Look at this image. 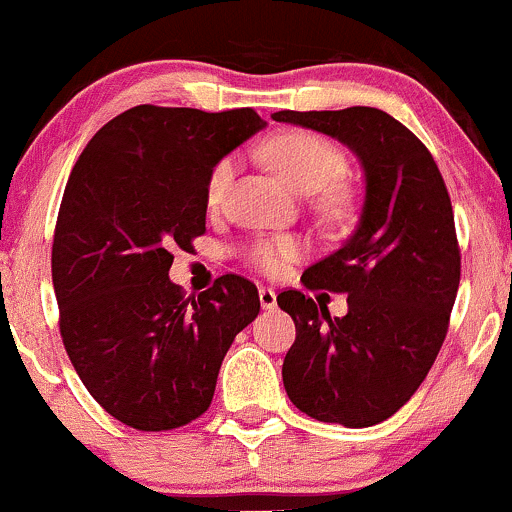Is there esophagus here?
<instances>
[{
  "instance_id": "1",
  "label": "esophagus",
  "mask_w": 512,
  "mask_h": 512,
  "mask_svg": "<svg viewBox=\"0 0 512 512\" xmlns=\"http://www.w3.org/2000/svg\"><path fill=\"white\" fill-rule=\"evenodd\" d=\"M260 303L265 311H272L274 306H277V291L269 289V286H262L260 289Z\"/></svg>"
}]
</instances>
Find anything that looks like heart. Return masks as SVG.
<instances>
[{
    "label": "heart",
    "instance_id": "b5f03b06",
    "mask_svg": "<svg viewBox=\"0 0 512 512\" xmlns=\"http://www.w3.org/2000/svg\"><path fill=\"white\" fill-rule=\"evenodd\" d=\"M262 155L272 165V170L299 194H316L345 172V157L330 140L316 136L308 131H286L274 136L262 148ZM235 162L233 157H223L211 167L209 179H206V201L216 206L226 194V187L233 177ZM325 206L330 209H342L345 206V194L338 189H330L325 194ZM301 255V243L294 238L267 240L255 247V262L265 272H279L286 262Z\"/></svg>",
    "mask_w": 512,
    "mask_h": 512
}]
</instances>
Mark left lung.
<instances>
[{"label": "left lung", "instance_id": "1", "mask_svg": "<svg viewBox=\"0 0 512 512\" xmlns=\"http://www.w3.org/2000/svg\"><path fill=\"white\" fill-rule=\"evenodd\" d=\"M272 119L340 140L362 165L355 230L303 272L308 289L347 294V313L333 318L294 289L277 303L296 323L282 367L291 403L320 423L369 428L418 391L445 342L459 289L445 179L428 148L381 109L277 111Z\"/></svg>", "mask_w": 512, "mask_h": 512}]
</instances>
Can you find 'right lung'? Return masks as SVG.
Wrapping results in <instances>:
<instances>
[{
    "instance_id": "right-lung-1",
    "label": "right lung",
    "mask_w": 512,
    "mask_h": 512,
    "mask_svg": "<svg viewBox=\"0 0 512 512\" xmlns=\"http://www.w3.org/2000/svg\"><path fill=\"white\" fill-rule=\"evenodd\" d=\"M267 126L252 109L140 104L99 128L72 167L53 238L60 335L82 384L136 430L182 428L211 406L255 284L218 277L184 299L172 250L206 230L211 167Z\"/></svg>"
}]
</instances>
